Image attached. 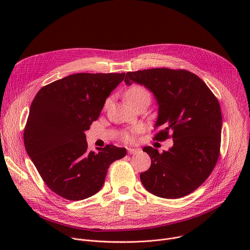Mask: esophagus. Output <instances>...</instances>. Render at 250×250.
Masks as SVG:
<instances>
[{"label": "esophagus", "instance_id": "esophagus-1", "mask_svg": "<svg viewBox=\"0 0 250 250\" xmlns=\"http://www.w3.org/2000/svg\"><path fill=\"white\" fill-rule=\"evenodd\" d=\"M138 150L139 149H137V148H127V152L129 153V154H135L136 152H138Z\"/></svg>", "mask_w": 250, "mask_h": 250}]
</instances>
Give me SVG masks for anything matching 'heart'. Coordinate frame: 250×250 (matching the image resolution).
I'll use <instances>...</instances> for the list:
<instances>
[{
    "mask_svg": "<svg viewBox=\"0 0 250 250\" xmlns=\"http://www.w3.org/2000/svg\"><path fill=\"white\" fill-rule=\"evenodd\" d=\"M146 95H149V92L145 88L142 87L140 85H131L130 87H128L126 89V91L125 92V98L126 100V102L129 104H133L137 100H139L141 97L144 96H146ZM138 130V127L134 128L133 130L131 131H124L122 136H123V139L125 141V142H132L135 138L134 136V133Z\"/></svg>",
    "mask_w": 250,
    "mask_h": 250,
    "instance_id": "heart-1",
    "label": "heart"
}]
</instances>
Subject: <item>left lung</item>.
I'll return each instance as SVG.
<instances>
[{
  "label": "left lung",
  "mask_w": 250,
  "mask_h": 250,
  "mask_svg": "<svg viewBox=\"0 0 250 250\" xmlns=\"http://www.w3.org/2000/svg\"><path fill=\"white\" fill-rule=\"evenodd\" d=\"M125 82L145 85L159 109L153 139L173 138V146L159 153L144 147L150 168L140 181L151 194L177 199L198 189L215 168L221 148L222 113L217 97L196 74L184 69L152 68L127 72ZM171 134L170 135L169 133Z\"/></svg>",
  "instance_id": "left-lung-1"
}]
</instances>
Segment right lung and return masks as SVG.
Listing matches in <instances>:
<instances>
[{"label": "right lung", "instance_id": "obj_1", "mask_svg": "<svg viewBox=\"0 0 250 250\" xmlns=\"http://www.w3.org/2000/svg\"><path fill=\"white\" fill-rule=\"evenodd\" d=\"M125 73H77L42 87L33 99L23 131L26 152L46 186L70 201L98 193L110 165L126 154L108 145L88 151L85 131Z\"/></svg>", "mask_w": 250, "mask_h": 250}]
</instances>
